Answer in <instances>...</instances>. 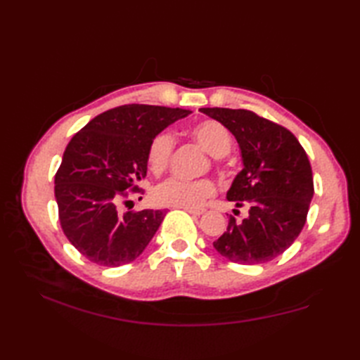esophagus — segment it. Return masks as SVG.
Returning a JSON list of instances; mask_svg holds the SVG:
<instances>
[{
	"label": "esophagus",
	"mask_w": 360,
	"mask_h": 360,
	"mask_svg": "<svg viewBox=\"0 0 360 360\" xmlns=\"http://www.w3.org/2000/svg\"><path fill=\"white\" fill-rule=\"evenodd\" d=\"M181 209H184L186 212L192 213V215H202L204 213V209H190V207H181Z\"/></svg>",
	"instance_id": "34e87169"
}]
</instances>
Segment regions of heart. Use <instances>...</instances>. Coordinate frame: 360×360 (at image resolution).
<instances>
[{
  "label": "heart",
  "mask_w": 360,
  "mask_h": 360,
  "mask_svg": "<svg viewBox=\"0 0 360 360\" xmlns=\"http://www.w3.org/2000/svg\"><path fill=\"white\" fill-rule=\"evenodd\" d=\"M190 134L205 151L215 158L226 156L232 148V134L227 127L218 120L204 119L196 122L190 128ZM173 148L174 137L165 129L151 137L147 147V165L153 174L160 176L167 170ZM215 184L207 178L196 181L172 178L159 184L153 192V196H155L156 202L162 205L198 209L201 207L204 201L215 195Z\"/></svg>",
  "instance_id": "heart-1"
}]
</instances>
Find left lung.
<instances>
[{"label": "left lung", "instance_id": "8db88e82", "mask_svg": "<svg viewBox=\"0 0 360 360\" xmlns=\"http://www.w3.org/2000/svg\"><path fill=\"white\" fill-rule=\"evenodd\" d=\"M226 125L243 155L227 200L246 207L243 221L229 217L227 231L213 241L236 264H259L281 255L307 223L314 181L307 151L288 128L249 110L201 108ZM235 215L238 210H233Z\"/></svg>", "mask_w": 360, "mask_h": 360}]
</instances>
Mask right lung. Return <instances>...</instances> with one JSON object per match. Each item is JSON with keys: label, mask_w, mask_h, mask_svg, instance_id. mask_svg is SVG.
<instances>
[{"label": "right lung", "mask_w": 360, "mask_h": 360, "mask_svg": "<svg viewBox=\"0 0 360 360\" xmlns=\"http://www.w3.org/2000/svg\"><path fill=\"white\" fill-rule=\"evenodd\" d=\"M192 111L122 105L98 114L68 143L56 173V200L63 233L89 262L106 267L131 263L148 246L162 210L119 212L142 193L151 137Z\"/></svg>", "instance_id": "right-lung-1"}]
</instances>
